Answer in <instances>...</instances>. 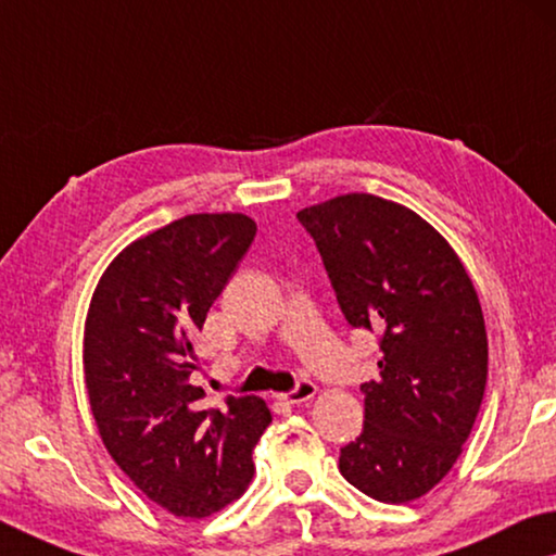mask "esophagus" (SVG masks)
Returning <instances> with one entry per match:
<instances>
[{
  "label": "esophagus",
  "instance_id": "34e87169",
  "mask_svg": "<svg viewBox=\"0 0 556 556\" xmlns=\"http://www.w3.org/2000/svg\"><path fill=\"white\" fill-rule=\"evenodd\" d=\"M315 392H318V386L313 380H298L293 390H288L280 395V400H286L288 405H301L305 400H311Z\"/></svg>",
  "mask_w": 556,
  "mask_h": 556
}]
</instances>
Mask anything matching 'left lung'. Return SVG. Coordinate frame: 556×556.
<instances>
[{"label": "left lung", "mask_w": 556, "mask_h": 556, "mask_svg": "<svg viewBox=\"0 0 556 556\" xmlns=\"http://www.w3.org/2000/svg\"><path fill=\"white\" fill-rule=\"evenodd\" d=\"M298 220L345 320L382 350L340 472L390 505L422 497L455 465L482 405L486 330L472 280L438 230L378 195H338Z\"/></svg>", "instance_id": "1"}]
</instances>
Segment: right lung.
<instances>
[{"mask_svg":"<svg viewBox=\"0 0 556 556\" xmlns=\"http://www.w3.org/2000/svg\"><path fill=\"white\" fill-rule=\"evenodd\" d=\"M255 230L241 213L178 218L118 253L91 298L84 375L99 434L129 480L176 517L201 519L238 500L273 420L261 397L208 407L191 386V340Z\"/></svg>","mask_w":556,"mask_h":556,"instance_id":"obj_1","label":"right lung"}]
</instances>
